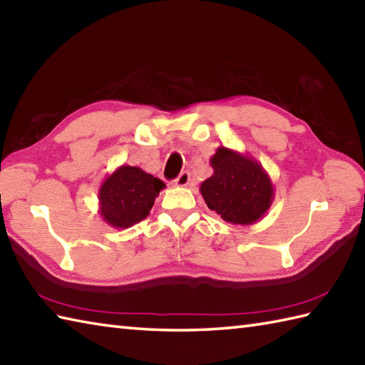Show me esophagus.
I'll return each instance as SVG.
<instances>
[{
  "label": "esophagus",
  "instance_id": "esophagus-1",
  "mask_svg": "<svg viewBox=\"0 0 365 365\" xmlns=\"http://www.w3.org/2000/svg\"><path fill=\"white\" fill-rule=\"evenodd\" d=\"M174 183L177 185V187H188V185H190V174L188 173H182L180 175L175 178Z\"/></svg>",
  "mask_w": 365,
  "mask_h": 365
}]
</instances>
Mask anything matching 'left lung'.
<instances>
[{"label": "left lung", "instance_id": "1", "mask_svg": "<svg viewBox=\"0 0 365 365\" xmlns=\"http://www.w3.org/2000/svg\"><path fill=\"white\" fill-rule=\"evenodd\" d=\"M212 177L201 183L210 210L231 225H255L274 202L275 190L258 160L237 150L218 147L210 158Z\"/></svg>", "mask_w": 365, "mask_h": 365}]
</instances>
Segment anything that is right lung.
<instances>
[{"instance_id": "obj_1", "label": "right lung", "mask_w": 365, "mask_h": 365, "mask_svg": "<svg viewBox=\"0 0 365 365\" xmlns=\"http://www.w3.org/2000/svg\"><path fill=\"white\" fill-rule=\"evenodd\" d=\"M164 188L166 185L160 178L123 164L99 187V215L109 226L126 230L150 215L155 199Z\"/></svg>"}]
</instances>
